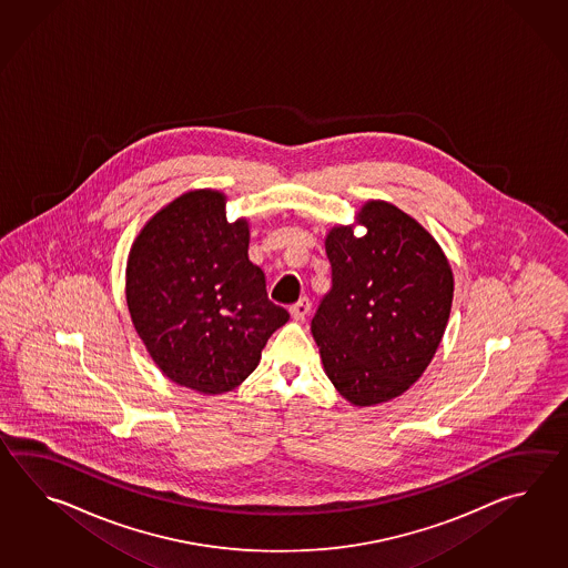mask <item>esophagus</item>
<instances>
[{"instance_id":"34e87169","label":"esophagus","mask_w":568,"mask_h":568,"mask_svg":"<svg viewBox=\"0 0 568 568\" xmlns=\"http://www.w3.org/2000/svg\"><path fill=\"white\" fill-rule=\"evenodd\" d=\"M308 313H311V301H308V298H301L296 304L290 306V316H292L294 321H304Z\"/></svg>"}]
</instances>
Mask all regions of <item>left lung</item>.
<instances>
[{
  "label": "left lung",
  "mask_w": 568,
  "mask_h": 568,
  "mask_svg": "<svg viewBox=\"0 0 568 568\" xmlns=\"http://www.w3.org/2000/svg\"><path fill=\"white\" fill-rule=\"evenodd\" d=\"M367 233L333 227V286L314 314L325 374L355 406L404 394L433 362L453 304V272L435 237L384 201L357 213Z\"/></svg>",
  "instance_id": "left-lung-1"
}]
</instances>
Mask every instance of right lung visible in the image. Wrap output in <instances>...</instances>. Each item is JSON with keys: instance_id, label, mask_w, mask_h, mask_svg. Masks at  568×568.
Returning a JSON list of instances; mask_svg holds the SVG:
<instances>
[{"instance_id": "obj_1", "label": "right lung", "mask_w": 568, "mask_h": 568, "mask_svg": "<svg viewBox=\"0 0 568 568\" xmlns=\"http://www.w3.org/2000/svg\"><path fill=\"white\" fill-rule=\"evenodd\" d=\"M247 221L225 219V194L191 191L135 237L125 270L132 323L162 374L223 394L254 372L270 335L290 318L250 262Z\"/></svg>"}]
</instances>
